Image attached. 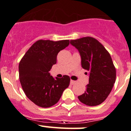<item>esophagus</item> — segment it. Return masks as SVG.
<instances>
[{
  "label": "esophagus",
  "mask_w": 131,
  "mask_h": 131,
  "mask_svg": "<svg viewBox=\"0 0 131 131\" xmlns=\"http://www.w3.org/2000/svg\"><path fill=\"white\" fill-rule=\"evenodd\" d=\"M76 83H77L76 81H74V80H70V84H71V85H74V84H75Z\"/></svg>",
  "instance_id": "34e87169"
}]
</instances>
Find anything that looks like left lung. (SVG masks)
Wrapping results in <instances>:
<instances>
[{"label": "left lung", "instance_id": "obj_1", "mask_svg": "<svg viewBox=\"0 0 131 131\" xmlns=\"http://www.w3.org/2000/svg\"><path fill=\"white\" fill-rule=\"evenodd\" d=\"M70 43L80 52L82 67L89 72L86 91L78 98L88 106L100 105L115 82L116 70L110 54L98 40L91 37L72 40Z\"/></svg>", "mask_w": 131, "mask_h": 131}]
</instances>
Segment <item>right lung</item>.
I'll return each instance as SVG.
<instances>
[{
	"label": "right lung",
	"instance_id": "add662e5",
	"mask_svg": "<svg viewBox=\"0 0 131 131\" xmlns=\"http://www.w3.org/2000/svg\"><path fill=\"white\" fill-rule=\"evenodd\" d=\"M69 43V40L56 42L39 40L21 59L19 64L21 85L28 98L37 106L49 108L54 105L64 89L69 86V76L54 79L49 72L56 63L58 52Z\"/></svg>",
	"mask_w": 131,
	"mask_h": 131
}]
</instances>
